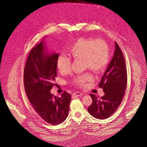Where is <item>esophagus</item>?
<instances>
[{
	"mask_svg": "<svg viewBox=\"0 0 147 147\" xmlns=\"http://www.w3.org/2000/svg\"><path fill=\"white\" fill-rule=\"evenodd\" d=\"M83 93H80V92H75L73 94V98L74 97H76V96H82L83 95Z\"/></svg>",
	"mask_w": 147,
	"mask_h": 147,
	"instance_id": "esophagus-1",
	"label": "esophagus"
}]
</instances>
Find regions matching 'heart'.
Instances as JSON below:
<instances>
[{
  "instance_id": "obj_1",
  "label": "heart",
  "mask_w": 147,
  "mask_h": 147,
  "mask_svg": "<svg viewBox=\"0 0 147 147\" xmlns=\"http://www.w3.org/2000/svg\"><path fill=\"white\" fill-rule=\"evenodd\" d=\"M69 55L73 59H83L85 68L94 73H100L105 69L109 60V51L106 42L102 40L80 38L68 46ZM57 67L63 74L69 72L71 59L65 54H60L57 60ZM92 80L90 74L79 76L74 80L76 86L83 87Z\"/></svg>"
}]
</instances>
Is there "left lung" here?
<instances>
[{"label": "left lung", "mask_w": 147, "mask_h": 147, "mask_svg": "<svg viewBox=\"0 0 147 147\" xmlns=\"http://www.w3.org/2000/svg\"><path fill=\"white\" fill-rule=\"evenodd\" d=\"M115 50L113 58L103 74L98 86L105 92L99 98L90 94L92 103L88 108L90 114L98 119H106L116 111L125 96L127 85V72L123 54L115 42Z\"/></svg>", "instance_id": "1"}]
</instances>
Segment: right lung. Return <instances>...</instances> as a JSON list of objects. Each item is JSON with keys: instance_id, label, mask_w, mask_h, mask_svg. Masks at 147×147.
<instances>
[{"instance_id": "obj_1", "label": "right lung", "mask_w": 147, "mask_h": 147, "mask_svg": "<svg viewBox=\"0 0 147 147\" xmlns=\"http://www.w3.org/2000/svg\"><path fill=\"white\" fill-rule=\"evenodd\" d=\"M44 39L28 55L24 70V85L32 107L42 120L53 125L63 122L69 112L71 94L64 92L59 98L50 92L57 77L58 54H49Z\"/></svg>"}]
</instances>
